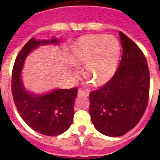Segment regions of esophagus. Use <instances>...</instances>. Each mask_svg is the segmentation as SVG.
Returning a JSON list of instances; mask_svg holds the SVG:
<instances>
[{"mask_svg": "<svg viewBox=\"0 0 160 160\" xmlns=\"http://www.w3.org/2000/svg\"><path fill=\"white\" fill-rule=\"evenodd\" d=\"M78 95L79 96H85V97H88L89 96V92L86 91V90H84L82 89H80L78 91Z\"/></svg>", "mask_w": 160, "mask_h": 160, "instance_id": "esophagus-1", "label": "esophagus"}]
</instances>
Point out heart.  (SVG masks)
<instances>
[{
  "label": "heart",
  "instance_id": "1",
  "mask_svg": "<svg viewBox=\"0 0 160 160\" xmlns=\"http://www.w3.org/2000/svg\"><path fill=\"white\" fill-rule=\"evenodd\" d=\"M120 44L113 36L90 34L80 37L71 47V60L85 65L86 77L95 85H104L117 70Z\"/></svg>",
  "mask_w": 160,
  "mask_h": 160
}]
</instances>
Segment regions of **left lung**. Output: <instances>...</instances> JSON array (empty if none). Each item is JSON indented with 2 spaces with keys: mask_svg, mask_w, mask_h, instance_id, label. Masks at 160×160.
I'll list each match as a JSON object with an SVG mask.
<instances>
[{
  "mask_svg": "<svg viewBox=\"0 0 160 160\" xmlns=\"http://www.w3.org/2000/svg\"><path fill=\"white\" fill-rule=\"evenodd\" d=\"M122 58L110 80L90 94V118L97 130L119 137L141 119L149 96V70L145 55L126 35L119 31Z\"/></svg>",
  "mask_w": 160,
  "mask_h": 160,
  "instance_id": "left-lung-1",
  "label": "left lung"
}]
</instances>
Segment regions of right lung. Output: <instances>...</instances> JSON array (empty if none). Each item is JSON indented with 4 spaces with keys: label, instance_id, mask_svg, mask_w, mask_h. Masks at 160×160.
<instances>
[{
    "label": "right lung",
    "instance_id": "obj_1",
    "mask_svg": "<svg viewBox=\"0 0 160 160\" xmlns=\"http://www.w3.org/2000/svg\"><path fill=\"white\" fill-rule=\"evenodd\" d=\"M58 42L55 38L50 41H36L31 38L16 58L11 79L13 100L21 117L33 130L48 136L62 134L72 124L77 87L56 90L45 95L36 96L24 90L21 71L26 55L34 49L41 45Z\"/></svg>",
    "mask_w": 160,
    "mask_h": 160
}]
</instances>
